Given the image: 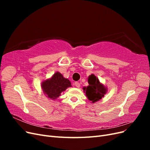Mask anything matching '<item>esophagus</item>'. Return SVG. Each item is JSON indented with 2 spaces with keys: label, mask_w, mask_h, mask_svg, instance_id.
Segmentation results:
<instances>
[{
  "label": "esophagus",
  "mask_w": 150,
  "mask_h": 150,
  "mask_svg": "<svg viewBox=\"0 0 150 150\" xmlns=\"http://www.w3.org/2000/svg\"><path fill=\"white\" fill-rule=\"evenodd\" d=\"M74 84H75V86H76L77 88H79L80 87V83H78V82H75Z\"/></svg>",
  "instance_id": "34e87169"
}]
</instances>
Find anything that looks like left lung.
Returning a JSON list of instances; mask_svg holds the SVG:
<instances>
[{
  "label": "left lung",
  "mask_w": 150,
  "mask_h": 150,
  "mask_svg": "<svg viewBox=\"0 0 150 150\" xmlns=\"http://www.w3.org/2000/svg\"><path fill=\"white\" fill-rule=\"evenodd\" d=\"M88 83L89 85L87 88H84L83 89L86 91V94L89 100L93 103L96 102L104 96L107 89L99 83L98 78L94 74L89 77Z\"/></svg>",
  "instance_id": "obj_1"
}]
</instances>
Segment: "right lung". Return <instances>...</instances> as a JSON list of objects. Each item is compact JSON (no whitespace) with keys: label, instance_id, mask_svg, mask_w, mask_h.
<instances>
[{"label":"right lung","instance_id":"right-lung-1","mask_svg":"<svg viewBox=\"0 0 150 150\" xmlns=\"http://www.w3.org/2000/svg\"><path fill=\"white\" fill-rule=\"evenodd\" d=\"M71 86L69 79L64 78L60 72H57L51 79L44 81L42 83V88L47 97L55 99L60 96L61 93Z\"/></svg>","mask_w":150,"mask_h":150}]
</instances>
